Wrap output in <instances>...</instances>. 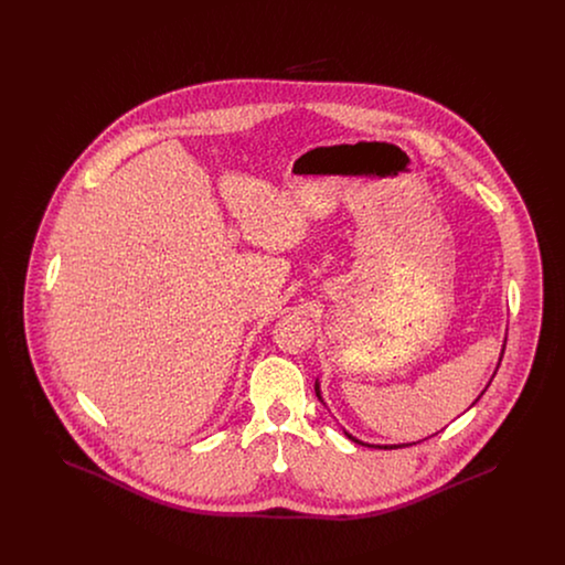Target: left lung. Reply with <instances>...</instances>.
<instances>
[{"mask_svg":"<svg viewBox=\"0 0 565 565\" xmlns=\"http://www.w3.org/2000/svg\"><path fill=\"white\" fill-rule=\"evenodd\" d=\"M502 355H504V348H502V353H500V360H502ZM500 360H498V366H500ZM493 376H491V379H493ZM489 383H491V381H489ZM489 383L484 385V390L489 387ZM484 390L481 392V396H483ZM316 396H318V401H320V403H323L322 392H320V381H318V379H316ZM481 396H479V398H481ZM479 398H477L475 403L470 404V406H475V404L479 403ZM470 406H468V408H470ZM345 436L351 438L353 443H358V445H364V447H371V449H401V447H411V445H415V443H403V445H371V443H362V440H358L355 436H351L350 431H345ZM417 443H419V440H417Z\"/></svg>","mask_w":565,"mask_h":565,"instance_id":"left-lung-1","label":"left lung"}]
</instances>
